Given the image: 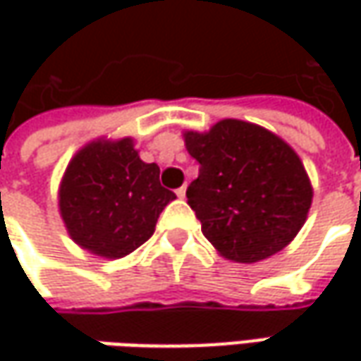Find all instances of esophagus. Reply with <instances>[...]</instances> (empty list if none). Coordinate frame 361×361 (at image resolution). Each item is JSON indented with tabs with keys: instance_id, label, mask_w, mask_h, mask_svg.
<instances>
[{
	"instance_id": "1",
	"label": "esophagus",
	"mask_w": 361,
	"mask_h": 361,
	"mask_svg": "<svg viewBox=\"0 0 361 361\" xmlns=\"http://www.w3.org/2000/svg\"><path fill=\"white\" fill-rule=\"evenodd\" d=\"M185 195H187V187L176 188V197H178V199H185Z\"/></svg>"
}]
</instances>
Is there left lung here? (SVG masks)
I'll list each match as a JSON object with an SVG mask.
<instances>
[{
  "mask_svg": "<svg viewBox=\"0 0 361 361\" xmlns=\"http://www.w3.org/2000/svg\"><path fill=\"white\" fill-rule=\"evenodd\" d=\"M201 164L187 199L202 235L225 259L255 263L275 255L303 227L313 188L301 160L277 134L243 120L185 132Z\"/></svg>",
  "mask_w": 361,
  "mask_h": 361,
  "instance_id": "8db88e82",
  "label": "left lung"
}]
</instances>
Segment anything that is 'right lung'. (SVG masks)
I'll use <instances>...</instances> for the list:
<instances>
[{
  "label": "right lung",
  "instance_id": "add662e5",
  "mask_svg": "<svg viewBox=\"0 0 361 361\" xmlns=\"http://www.w3.org/2000/svg\"><path fill=\"white\" fill-rule=\"evenodd\" d=\"M159 176V166L140 160L132 138L84 146L60 185V215L70 237L106 259L138 249L152 237L162 209L176 199Z\"/></svg>",
  "mask_w": 361,
  "mask_h": 361
}]
</instances>
